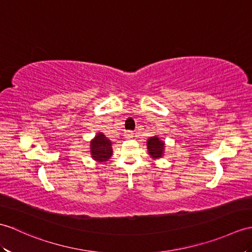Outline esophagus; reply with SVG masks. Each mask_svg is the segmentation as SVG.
I'll return each instance as SVG.
<instances>
[{
	"instance_id": "obj_1",
	"label": "esophagus",
	"mask_w": 252,
	"mask_h": 252,
	"mask_svg": "<svg viewBox=\"0 0 252 252\" xmlns=\"http://www.w3.org/2000/svg\"><path fill=\"white\" fill-rule=\"evenodd\" d=\"M133 135H134V133L132 131H126L125 132V136L126 138H131V137H133Z\"/></svg>"
}]
</instances>
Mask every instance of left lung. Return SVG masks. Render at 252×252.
<instances>
[{
    "label": "left lung",
    "mask_w": 252,
    "mask_h": 252,
    "mask_svg": "<svg viewBox=\"0 0 252 252\" xmlns=\"http://www.w3.org/2000/svg\"><path fill=\"white\" fill-rule=\"evenodd\" d=\"M165 144L163 140H161L158 136H153L147 140V149L149 156H151L153 159H159L163 157L164 154Z\"/></svg>",
    "instance_id": "left-lung-1"
}]
</instances>
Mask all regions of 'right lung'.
Here are the masks:
<instances>
[{
    "instance_id": "right-lung-1",
    "label": "right lung",
    "mask_w": 252,
    "mask_h": 252,
    "mask_svg": "<svg viewBox=\"0 0 252 252\" xmlns=\"http://www.w3.org/2000/svg\"><path fill=\"white\" fill-rule=\"evenodd\" d=\"M90 153L95 161L106 162L113 155L112 142L99 132L90 142Z\"/></svg>"
}]
</instances>
